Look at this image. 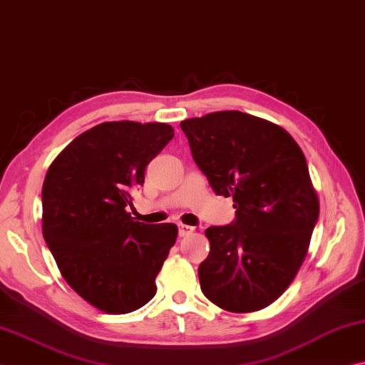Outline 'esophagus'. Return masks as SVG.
<instances>
[{
    "label": "esophagus",
    "instance_id": "esophagus-1",
    "mask_svg": "<svg viewBox=\"0 0 365 365\" xmlns=\"http://www.w3.org/2000/svg\"><path fill=\"white\" fill-rule=\"evenodd\" d=\"M192 232H194V227L192 226L179 225V235H181V237H186V235L192 234Z\"/></svg>",
    "mask_w": 365,
    "mask_h": 365
}]
</instances>
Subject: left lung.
I'll use <instances>...</instances> for the list:
<instances>
[{"label":"left lung","mask_w":365,"mask_h":365,"mask_svg":"<svg viewBox=\"0 0 365 365\" xmlns=\"http://www.w3.org/2000/svg\"><path fill=\"white\" fill-rule=\"evenodd\" d=\"M181 128L210 186L235 208L232 225L205 231L203 295L231 312L263 309L293 282L319 218L304 153L284 128L239 110L182 120Z\"/></svg>","instance_id":"8db88e82"}]
</instances>
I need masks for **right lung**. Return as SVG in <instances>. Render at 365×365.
Instances as JSON below:
<instances>
[{"label":"right lung","mask_w":365,"mask_h":365,"mask_svg":"<svg viewBox=\"0 0 365 365\" xmlns=\"http://www.w3.org/2000/svg\"><path fill=\"white\" fill-rule=\"evenodd\" d=\"M173 136L158 121H104L76 136L44 178L43 237L66 282L107 314L150 302L176 242V225H144L126 212Z\"/></svg>","instance_id":"add662e5"}]
</instances>
